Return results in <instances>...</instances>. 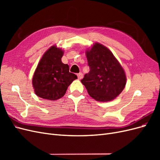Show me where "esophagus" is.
Instances as JSON below:
<instances>
[{"label": "esophagus", "instance_id": "1", "mask_svg": "<svg viewBox=\"0 0 160 160\" xmlns=\"http://www.w3.org/2000/svg\"><path fill=\"white\" fill-rule=\"evenodd\" d=\"M77 77H78V79H81L82 78H83V73H82V72H79V73L77 74Z\"/></svg>", "mask_w": 160, "mask_h": 160}]
</instances>
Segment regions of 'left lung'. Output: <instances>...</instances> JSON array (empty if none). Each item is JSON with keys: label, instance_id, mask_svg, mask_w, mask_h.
Returning a JSON list of instances; mask_svg holds the SVG:
<instances>
[{"label": "left lung", "instance_id": "8db88e82", "mask_svg": "<svg viewBox=\"0 0 160 160\" xmlns=\"http://www.w3.org/2000/svg\"><path fill=\"white\" fill-rule=\"evenodd\" d=\"M90 71L81 81L89 95L96 101L107 102L122 93L126 84V75L111 51L95 42L85 52Z\"/></svg>", "mask_w": 160, "mask_h": 160}]
</instances>
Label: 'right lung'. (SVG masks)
<instances>
[{"label": "right lung", "mask_w": 160, "mask_h": 160, "mask_svg": "<svg viewBox=\"0 0 160 160\" xmlns=\"http://www.w3.org/2000/svg\"><path fill=\"white\" fill-rule=\"evenodd\" d=\"M63 51L56 45L42 55L34 72L32 83L35 94L41 98L55 101L63 97L70 84L77 77L62 63Z\"/></svg>", "instance_id": "right-lung-1"}]
</instances>
